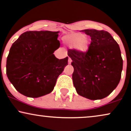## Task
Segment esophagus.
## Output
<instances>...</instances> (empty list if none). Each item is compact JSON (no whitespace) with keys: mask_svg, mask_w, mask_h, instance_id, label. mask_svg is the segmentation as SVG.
I'll return each instance as SVG.
<instances>
[{"mask_svg":"<svg viewBox=\"0 0 131 131\" xmlns=\"http://www.w3.org/2000/svg\"><path fill=\"white\" fill-rule=\"evenodd\" d=\"M71 62H72L71 59V58H69V59H68V63L71 64Z\"/></svg>","mask_w":131,"mask_h":131,"instance_id":"34e87169","label":"esophagus"}]
</instances>
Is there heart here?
Instances as JSON below:
<instances>
[{"label": "heart", "mask_w": 131, "mask_h": 131, "mask_svg": "<svg viewBox=\"0 0 131 131\" xmlns=\"http://www.w3.org/2000/svg\"><path fill=\"white\" fill-rule=\"evenodd\" d=\"M63 41L65 44L78 51L81 54H85L89 50L90 39L86 35L78 33L68 34L63 37Z\"/></svg>", "instance_id": "heart-1"}]
</instances>
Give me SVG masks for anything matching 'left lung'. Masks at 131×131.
<instances>
[{
	"label": "left lung",
	"mask_w": 131,
	"mask_h": 131,
	"mask_svg": "<svg viewBox=\"0 0 131 131\" xmlns=\"http://www.w3.org/2000/svg\"><path fill=\"white\" fill-rule=\"evenodd\" d=\"M91 37L89 50L81 54L70 49L72 60V81L77 93L91 100H101L109 95L119 82L123 59L119 45L104 30H81Z\"/></svg>",
	"instance_id": "8db88e82"
}]
</instances>
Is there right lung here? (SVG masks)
<instances>
[{"instance_id":"add662e5","label":"right lung","mask_w":131,"mask_h":131,"mask_svg":"<svg viewBox=\"0 0 131 131\" xmlns=\"http://www.w3.org/2000/svg\"><path fill=\"white\" fill-rule=\"evenodd\" d=\"M60 31H28L13 44L6 72L16 90L26 96L38 97L52 92L58 77L68 65V57L58 59Z\"/></svg>"}]
</instances>
